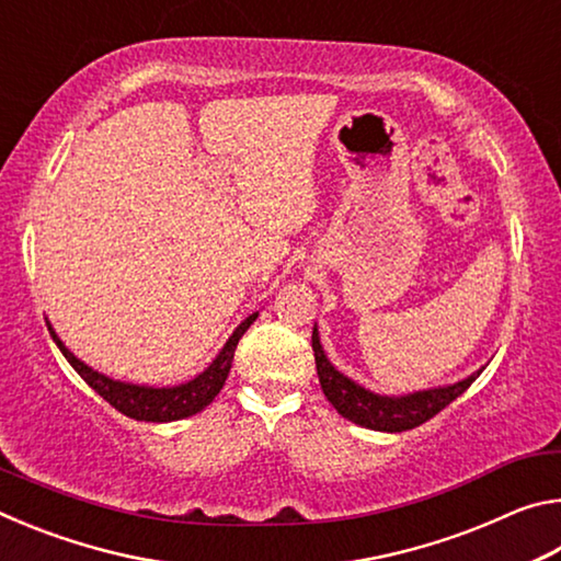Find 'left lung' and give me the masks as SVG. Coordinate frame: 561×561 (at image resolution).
<instances>
[{
	"instance_id": "8db88e82",
	"label": "left lung",
	"mask_w": 561,
	"mask_h": 561,
	"mask_svg": "<svg viewBox=\"0 0 561 561\" xmlns=\"http://www.w3.org/2000/svg\"><path fill=\"white\" fill-rule=\"evenodd\" d=\"M311 348H314L319 383L321 391L327 396V401L334 405L346 421L360 425V428L381 433H403L417 428V425L425 421H431L435 413H440L445 405L468 391L474 378L485 371V366H482L458 383L425 388V391H413L403 396H383L351 381L348 376L341 374L339 368L331 364L329 356L324 354V346H321L317 324L314 331H311Z\"/></svg>"
}]
</instances>
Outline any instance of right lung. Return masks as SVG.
I'll return each mask as SVG.
<instances>
[{
    "instance_id": "1",
    "label": "right lung",
    "mask_w": 561,
    "mask_h": 561,
    "mask_svg": "<svg viewBox=\"0 0 561 561\" xmlns=\"http://www.w3.org/2000/svg\"><path fill=\"white\" fill-rule=\"evenodd\" d=\"M257 317L260 311H254V314L247 317L242 324L232 331V336L225 341L220 354L213 358V364L207 366L203 374H197L185 383L160 386V388L118 381V378L101 374L89 364H83L79 356H73V351L66 348V344L59 339V334H56L51 324H49V334L56 341V346H59L64 358L73 366V371L79 374L83 381H87L93 391L103 398V401H108L113 408H116V411H121L128 417H136V421L170 423V421H183V417L201 413L203 408H207L215 401V396L222 391L227 374H230L232 368L237 344H240L242 334L254 324V319Z\"/></svg>"
}]
</instances>
